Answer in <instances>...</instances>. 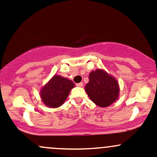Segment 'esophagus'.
I'll list each match as a JSON object with an SVG mask.
<instances>
[{
  "label": "esophagus",
  "instance_id": "obj_1",
  "mask_svg": "<svg viewBox=\"0 0 157 157\" xmlns=\"http://www.w3.org/2000/svg\"><path fill=\"white\" fill-rule=\"evenodd\" d=\"M76 86H77V87H82L83 86V83H79L76 84Z\"/></svg>",
  "mask_w": 157,
  "mask_h": 157
}]
</instances>
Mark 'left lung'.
Returning <instances> with one entry per match:
<instances>
[{
	"mask_svg": "<svg viewBox=\"0 0 157 157\" xmlns=\"http://www.w3.org/2000/svg\"><path fill=\"white\" fill-rule=\"evenodd\" d=\"M90 81L85 90L94 103L101 108H107L119 97L120 87L116 79L101 69L92 71L89 75Z\"/></svg>",
	"mask_w": 157,
	"mask_h": 157,
	"instance_id": "8db88e82",
	"label": "left lung"
}]
</instances>
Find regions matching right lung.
<instances>
[{"mask_svg":"<svg viewBox=\"0 0 157 157\" xmlns=\"http://www.w3.org/2000/svg\"><path fill=\"white\" fill-rule=\"evenodd\" d=\"M74 86L71 80L60 75H54L41 89L40 95L46 106L56 108L63 105Z\"/></svg>","mask_w":157,"mask_h":157,"instance_id":"obj_1","label":"right lung"}]
</instances>
